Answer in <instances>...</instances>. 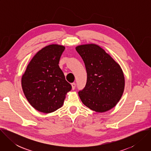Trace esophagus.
Returning <instances> with one entry per match:
<instances>
[{"mask_svg":"<svg viewBox=\"0 0 151 151\" xmlns=\"http://www.w3.org/2000/svg\"><path fill=\"white\" fill-rule=\"evenodd\" d=\"M72 90H74L75 88V87H76V83H75V82H73V83H72Z\"/></svg>","mask_w":151,"mask_h":151,"instance_id":"esophagus-1","label":"esophagus"}]
</instances>
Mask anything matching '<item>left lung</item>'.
<instances>
[{
    "mask_svg": "<svg viewBox=\"0 0 151 151\" xmlns=\"http://www.w3.org/2000/svg\"><path fill=\"white\" fill-rule=\"evenodd\" d=\"M87 73L85 87L78 92L82 103L93 111L111 109L124 92L125 80L119 64L104 50L95 44L78 46Z\"/></svg>",
    "mask_w": 151,
    "mask_h": 151,
    "instance_id": "8db88e82",
    "label": "left lung"
}]
</instances>
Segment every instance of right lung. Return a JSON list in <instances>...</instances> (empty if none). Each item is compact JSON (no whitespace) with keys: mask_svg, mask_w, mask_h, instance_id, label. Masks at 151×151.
I'll use <instances>...</instances> for the list:
<instances>
[{"mask_svg":"<svg viewBox=\"0 0 151 151\" xmlns=\"http://www.w3.org/2000/svg\"><path fill=\"white\" fill-rule=\"evenodd\" d=\"M64 49L54 44L43 48L32 59L22 76L24 94L39 112L51 113L60 108L72 89L58 66Z\"/></svg>","mask_w":151,"mask_h":151,"instance_id":"obj_1","label":"right lung"}]
</instances>
